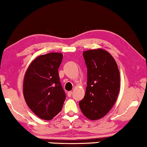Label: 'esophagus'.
<instances>
[{
    "label": "esophagus",
    "instance_id": "obj_1",
    "mask_svg": "<svg viewBox=\"0 0 147 147\" xmlns=\"http://www.w3.org/2000/svg\"><path fill=\"white\" fill-rule=\"evenodd\" d=\"M71 94H72V92H71V91H69V92H67V96H68V97H71Z\"/></svg>",
    "mask_w": 147,
    "mask_h": 147
}]
</instances>
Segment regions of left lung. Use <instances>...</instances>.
Listing matches in <instances>:
<instances>
[{
	"instance_id": "1",
	"label": "left lung",
	"mask_w": 147,
	"mask_h": 147,
	"mask_svg": "<svg viewBox=\"0 0 147 147\" xmlns=\"http://www.w3.org/2000/svg\"><path fill=\"white\" fill-rule=\"evenodd\" d=\"M87 87L79 102L82 113L90 120L101 118L110 111L120 90V72L113 57L102 49L84 51Z\"/></svg>"
}]
</instances>
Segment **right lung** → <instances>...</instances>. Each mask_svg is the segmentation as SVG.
Instances as JSON below:
<instances>
[{"instance_id": "right-lung-1", "label": "right lung", "mask_w": 147, "mask_h": 147, "mask_svg": "<svg viewBox=\"0 0 147 147\" xmlns=\"http://www.w3.org/2000/svg\"><path fill=\"white\" fill-rule=\"evenodd\" d=\"M62 59L60 53L40 55L25 73L24 98L30 109L41 119L51 120L63 107L66 96L58 74Z\"/></svg>"}]
</instances>
